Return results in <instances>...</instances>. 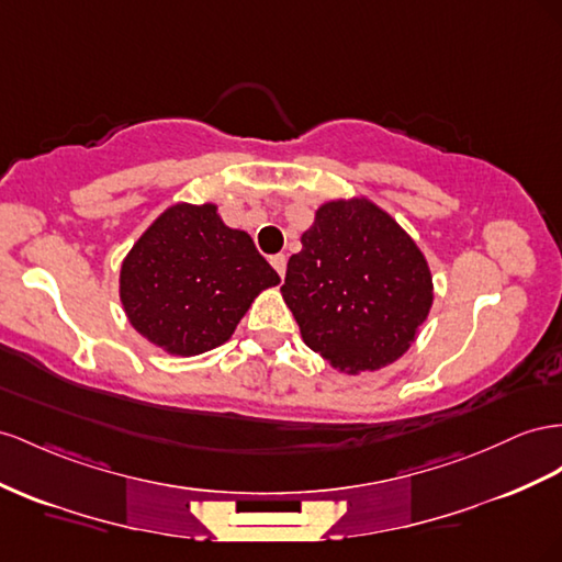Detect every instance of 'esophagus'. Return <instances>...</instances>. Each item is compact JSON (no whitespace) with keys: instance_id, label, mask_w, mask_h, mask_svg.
Masks as SVG:
<instances>
[{"instance_id":"1","label":"esophagus","mask_w":562,"mask_h":562,"mask_svg":"<svg viewBox=\"0 0 562 562\" xmlns=\"http://www.w3.org/2000/svg\"><path fill=\"white\" fill-rule=\"evenodd\" d=\"M269 262H271V267L277 269V274L283 279V274H285V255H283V252H279V255H271V257H269Z\"/></svg>"}]
</instances>
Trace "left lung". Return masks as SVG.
Here are the masks:
<instances>
[{
    "label": "left lung",
    "instance_id": "8db88e82",
    "mask_svg": "<svg viewBox=\"0 0 562 562\" xmlns=\"http://www.w3.org/2000/svg\"><path fill=\"white\" fill-rule=\"evenodd\" d=\"M300 240L281 293L310 350L347 373L400 359L432 305L430 269L414 240L363 199L322 205Z\"/></svg>",
    "mask_w": 562,
    "mask_h": 562
}]
</instances>
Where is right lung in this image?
Wrapping results in <instances>:
<instances>
[{
    "label": "right lung",
    "instance_id": "add662e5",
    "mask_svg": "<svg viewBox=\"0 0 562 562\" xmlns=\"http://www.w3.org/2000/svg\"><path fill=\"white\" fill-rule=\"evenodd\" d=\"M281 279L215 205L177 203L136 240L120 271L130 324L165 352L193 357L232 338L255 295Z\"/></svg>",
    "mask_w": 562,
    "mask_h": 562
}]
</instances>
